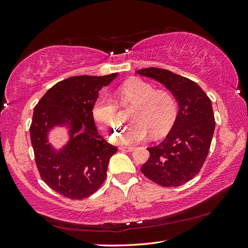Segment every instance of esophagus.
<instances>
[{
  "instance_id": "1",
  "label": "esophagus",
  "mask_w": 248,
  "mask_h": 248,
  "mask_svg": "<svg viewBox=\"0 0 248 248\" xmlns=\"http://www.w3.org/2000/svg\"><path fill=\"white\" fill-rule=\"evenodd\" d=\"M119 149H120L121 151L131 152V151L134 150V147H124V146H121V147H119Z\"/></svg>"
}]
</instances>
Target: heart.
I'll use <instances>...</instances> for the list:
<instances>
[{"label":"heart","mask_w":248,"mask_h":248,"mask_svg":"<svg viewBox=\"0 0 248 248\" xmlns=\"http://www.w3.org/2000/svg\"><path fill=\"white\" fill-rule=\"evenodd\" d=\"M117 96L123 105L132 104V124L120 131L119 143L138 144L148 139L165 135L172 127L177 115V103L172 94L164 89H155L152 84L131 78L118 87ZM93 117L108 136L115 135L120 127L118 107L113 99L99 97L93 107Z\"/></svg>","instance_id":"1"}]
</instances>
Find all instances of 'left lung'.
Returning a JSON list of instances; mask_svg holds the SVG:
<instances>
[{
	"instance_id": "1",
	"label": "left lung",
	"mask_w": 248,
	"mask_h": 248,
	"mask_svg": "<svg viewBox=\"0 0 248 248\" xmlns=\"http://www.w3.org/2000/svg\"><path fill=\"white\" fill-rule=\"evenodd\" d=\"M136 73L163 84L179 105L177 117L165 140L149 147L150 156L141 172L162 186H180L197 175L209 154L215 129L211 100L197 83L161 68Z\"/></svg>"
}]
</instances>
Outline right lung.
<instances>
[{
    "instance_id": "right-lung-1",
    "label": "right lung",
    "mask_w": 248,
    "mask_h": 248,
    "mask_svg": "<svg viewBox=\"0 0 248 248\" xmlns=\"http://www.w3.org/2000/svg\"><path fill=\"white\" fill-rule=\"evenodd\" d=\"M117 76L68 78L52 86L34 108L30 134L37 168L41 179L67 198L83 199L96 192L117 152L98 133L93 117L100 89ZM55 126H66L70 134L61 150L48 143V132Z\"/></svg>"
}]
</instances>
